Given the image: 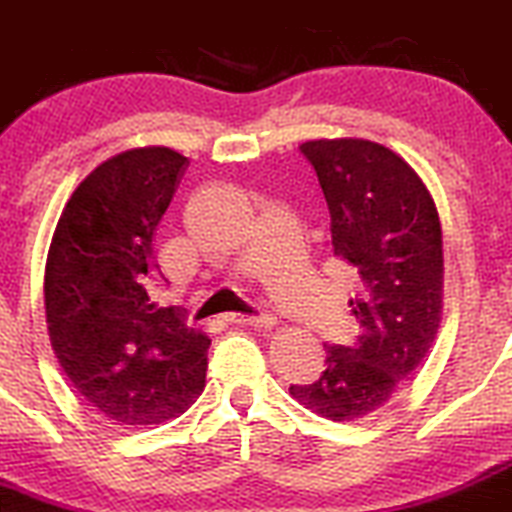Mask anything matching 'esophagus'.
<instances>
[{
  "label": "esophagus",
  "instance_id": "esophagus-1",
  "mask_svg": "<svg viewBox=\"0 0 512 512\" xmlns=\"http://www.w3.org/2000/svg\"><path fill=\"white\" fill-rule=\"evenodd\" d=\"M225 320L230 325H252V327H272L275 325V317L270 312H257V315H240V312H230L225 315Z\"/></svg>",
  "mask_w": 512,
  "mask_h": 512
}]
</instances>
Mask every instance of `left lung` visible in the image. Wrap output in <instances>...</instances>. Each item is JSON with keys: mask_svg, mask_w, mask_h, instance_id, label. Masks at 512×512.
I'll use <instances>...</instances> for the list:
<instances>
[{"mask_svg": "<svg viewBox=\"0 0 512 512\" xmlns=\"http://www.w3.org/2000/svg\"><path fill=\"white\" fill-rule=\"evenodd\" d=\"M330 210L332 252L360 275L350 300L360 335L325 345V370L290 395L335 423L393 398L428 355L443 310V232L428 187L388 147L367 140L300 145Z\"/></svg>", "mask_w": 512, "mask_h": 512, "instance_id": "left-lung-1", "label": "left lung"}]
</instances>
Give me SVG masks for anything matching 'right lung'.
<instances>
[{"label":"right lung","mask_w":512,"mask_h":512,"mask_svg":"<svg viewBox=\"0 0 512 512\" xmlns=\"http://www.w3.org/2000/svg\"><path fill=\"white\" fill-rule=\"evenodd\" d=\"M187 165L167 147L102 162L69 197L49 247L54 355L79 395L117 425L177 418L205 388L210 337L155 297L165 277L152 235Z\"/></svg>","instance_id":"obj_1"}]
</instances>
